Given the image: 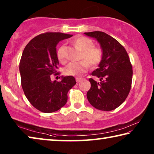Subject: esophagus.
Here are the masks:
<instances>
[{
    "label": "esophagus",
    "mask_w": 154,
    "mask_h": 154,
    "mask_svg": "<svg viewBox=\"0 0 154 154\" xmlns=\"http://www.w3.org/2000/svg\"><path fill=\"white\" fill-rule=\"evenodd\" d=\"M82 80H83V78H82V77H77V78H76V82H77V83L80 82Z\"/></svg>",
    "instance_id": "34e87169"
}]
</instances>
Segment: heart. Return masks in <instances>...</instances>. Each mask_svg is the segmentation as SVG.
<instances>
[{
	"label": "heart",
	"instance_id": "obj_1",
	"mask_svg": "<svg viewBox=\"0 0 154 154\" xmlns=\"http://www.w3.org/2000/svg\"><path fill=\"white\" fill-rule=\"evenodd\" d=\"M71 43L82 51L80 55L81 61L71 62L64 68V72L69 76H79L89 69L90 65L95 67L100 63L103 58V51L99 47L94 46V43L91 38L84 36H79L73 38ZM64 46L62 45L57 51V57L59 61L64 63L66 61L64 54Z\"/></svg>",
	"mask_w": 154,
	"mask_h": 154
}]
</instances>
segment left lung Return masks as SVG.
<instances>
[{"instance_id":"obj_1","label":"left lung","mask_w":154,"mask_h":154,"mask_svg":"<svg viewBox=\"0 0 154 154\" xmlns=\"http://www.w3.org/2000/svg\"><path fill=\"white\" fill-rule=\"evenodd\" d=\"M84 34L95 38L103 51L99 67L92 72L100 82L90 78L88 100L98 110H114L124 102L131 89L132 66L128 54L118 41L105 32L94 31Z\"/></svg>"}]
</instances>
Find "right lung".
Returning <instances> with one entry per match:
<instances>
[{"mask_svg": "<svg viewBox=\"0 0 154 154\" xmlns=\"http://www.w3.org/2000/svg\"><path fill=\"white\" fill-rule=\"evenodd\" d=\"M72 35L48 32L35 36L25 47L20 62L21 84L26 97L37 110L53 113L67 102L68 92L76 84L74 77L51 82V75H59L56 46Z\"/></svg>", "mask_w": 154, "mask_h": 154, "instance_id": "right-lung-1", "label": "right lung"}]
</instances>
